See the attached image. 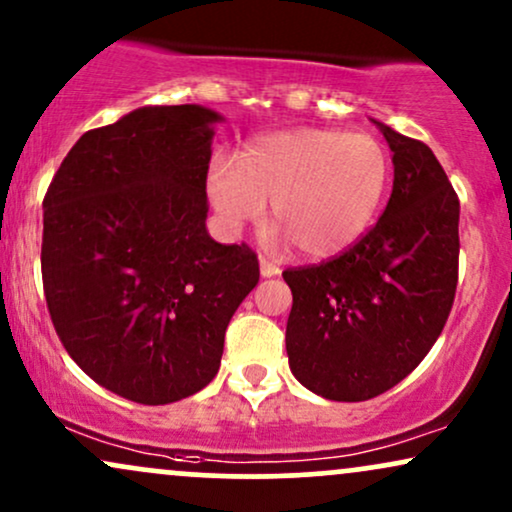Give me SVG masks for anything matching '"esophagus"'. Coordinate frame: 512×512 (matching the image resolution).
<instances>
[{
    "label": "esophagus",
    "mask_w": 512,
    "mask_h": 512,
    "mask_svg": "<svg viewBox=\"0 0 512 512\" xmlns=\"http://www.w3.org/2000/svg\"><path fill=\"white\" fill-rule=\"evenodd\" d=\"M258 266H261L263 278H275V275H280V268L275 266V263L266 261V258H261V263H258Z\"/></svg>",
    "instance_id": "34e87169"
}]
</instances>
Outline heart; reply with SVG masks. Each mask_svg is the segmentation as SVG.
<instances>
[{
  "label": "heart",
  "mask_w": 512,
  "mask_h": 512,
  "mask_svg": "<svg viewBox=\"0 0 512 512\" xmlns=\"http://www.w3.org/2000/svg\"><path fill=\"white\" fill-rule=\"evenodd\" d=\"M390 179V158L371 134L292 129L258 136L242 160L215 155L206 191L227 230L261 220L270 201L275 239L306 258H333L374 222Z\"/></svg>",
  "instance_id": "b5f03b06"
}]
</instances>
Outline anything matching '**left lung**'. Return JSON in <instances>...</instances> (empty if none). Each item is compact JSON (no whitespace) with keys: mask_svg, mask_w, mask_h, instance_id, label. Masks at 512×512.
<instances>
[{"mask_svg":"<svg viewBox=\"0 0 512 512\" xmlns=\"http://www.w3.org/2000/svg\"><path fill=\"white\" fill-rule=\"evenodd\" d=\"M393 150V194L369 232L318 266L287 268V357L321 398L362 402L412 374L446 326L458 287L460 201L431 148L376 122Z\"/></svg>","mask_w":512,"mask_h":512,"instance_id":"8db88e82","label":"left lung"}]
</instances>
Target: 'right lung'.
<instances>
[{"label": "right lung", "instance_id": "obj_1", "mask_svg": "<svg viewBox=\"0 0 512 512\" xmlns=\"http://www.w3.org/2000/svg\"><path fill=\"white\" fill-rule=\"evenodd\" d=\"M201 105L138 107L86 131L42 201V287L69 357L141 405L198 393L258 282L246 244L206 230L213 124Z\"/></svg>", "mask_w": 512, "mask_h": 512}]
</instances>
